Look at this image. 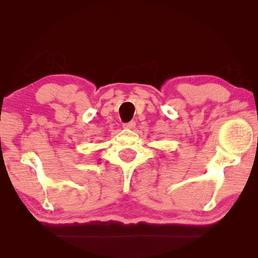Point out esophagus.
<instances>
[{"mask_svg":"<svg viewBox=\"0 0 258 258\" xmlns=\"http://www.w3.org/2000/svg\"><path fill=\"white\" fill-rule=\"evenodd\" d=\"M136 126V121H130V122H126V123H123V127H125V128H133V127Z\"/></svg>","mask_w":258,"mask_h":258,"instance_id":"esophagus-1","label":"esophagus"}]
</instances>
